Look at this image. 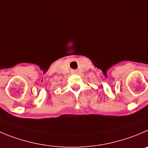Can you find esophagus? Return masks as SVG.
I'll list each match as a JSON object with an SVG mask.
<instances>
[{
	"label": "esophagus",
	"mask_w": 148,
	"mask_h": 148,
	"mask_svg": "<svg viewBox=\"0 0 148 148\" xmlns=\"http://www.w3.org/2000/svg\"><path fill=\"white\" fill-rule=\"evenodd\" d=\"M74 74H76V73H77V72H76V71H74Z\"/></svg>",
	"instance_id": "34e87169"
}]
</instances>
